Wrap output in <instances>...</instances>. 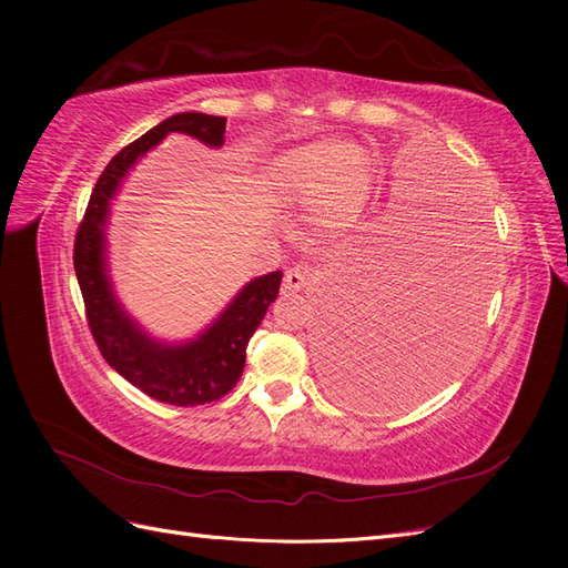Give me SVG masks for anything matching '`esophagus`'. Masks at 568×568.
Listing matches in <instances>:
<instances>
[{
    "label": "esophagus",
    "mask_w": 568,
    "mask_h": 568,
    "mask_svg": "<svg viewBox=\"0 0 568 568\" xmlns=\"http://www.w3.org/2000/svg\"><path fill=\"white\" fill-rule=\"evenodd\" d=\"M311 284V267L294 265L284 272V288L286 291H301Z\"/></svg>",
    "instance_id": "34e87169"
}]
</instances>
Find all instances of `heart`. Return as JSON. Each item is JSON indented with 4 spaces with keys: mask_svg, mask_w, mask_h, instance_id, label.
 <instances>
[{
    "mask_svg": "<svg viewBox=\"0 0 568 568\" xmlns=\"http://www.w3.org/2000/svg\"><path fill=\"white\" fill-rule=\"evenodd\" d=\"M363 160L366 180L362 179ZM270 178L277 194L291 203L311 205L313 222L336 230L359 211L367 189V159L355 144L317 140L286 149L272 161ZM362 179L364 182L359 183Z\"/></svg>",
    "mask_w": 568,
    "mask_h": 568,
    "instance_id": "1",
    "label": "heart"
}]
</instances>
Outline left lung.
Returning <instances> with one entry per match:
<instances>
[{"label": "left lung", "mask_w": 568, "mask_h": 568, "mask_svg": "<svg viewBox=\"0 0 568 568\" xmlns=\"http://www.w3.org/2000/svg\"><path fill=\"white\" fill-rule=\"evenodd\" d=\"M434 199L417 225L369 239L322 324V372L341 400L405 407L448 379L469 346L486 294V222L469 196Z\"/></svg>", "instance_id": "left-lung-1"}]
</instances>
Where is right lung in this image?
Here are the masks:
<instances>
[{"label": "right lung", "mask_w": 568, "mask_h": 568, "mask_svg": "<svg viewBox=\"0 0 568 568\" xmlns=\"http://www.w3.org/2000/svg\"><path fill=\"white\" fill-rule=\"evenodd\" d=\"M227 118L178 113L118 151L99 175L88 211L75 234L73 265L82 291L90 332L106 363L125 379L161 403L194 407L227 395L246 365V346L280 294L282 270L251 280L203 334L186 343L151 338L130 320L113 296L106 272V222L111 199L130 168L170 132L196 136L213 149L225 142Z\"/></svg>", "instance_id": "1"}]
</instances>
